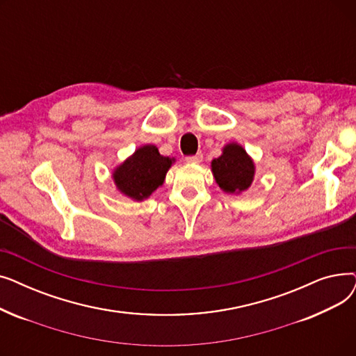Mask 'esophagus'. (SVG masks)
Wrapping results in <instances>:
<instances>
[{
    "label": "esophagus",
    "instance_id": "1",
    "mask_svg": "<svg viewBox=\"0 0 356 356\" xmlns=\"http://www.w3.org/2000/svg\"><path fill=\"white\" fill-rule=\"evenodd\" d=\"M202 159H203V156L199 153V154H196V156L186 157V161H188L189 164H199V163L202 161Z\"/></svg>",
    "mask_w": 356,
    "mask_h": 356
}]
</instances>
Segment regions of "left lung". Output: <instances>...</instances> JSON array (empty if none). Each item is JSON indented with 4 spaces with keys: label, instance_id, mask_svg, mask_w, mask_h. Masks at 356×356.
Wrapping results in <instances>:
<instances>
[{
    "label": "left lung",
    "instance_id": "obj_1",
    "mask_svg": "<svg viewBox=\"0 0 356 356\" xmlns=\"http://www.w3.org/2000/svg\"><path fill=\"white\" fill-rule=\"evenodd\" d=\"M211 168L219 188L231 195L245 192L255 176L254 160L238 143L223 147L222 154L212 160Z\"/></svg>",
    "mask_w": 356,
    "mask_h": 356
}]
</instances>
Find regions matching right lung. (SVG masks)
<instances>
[{
  "mask_svg": "<svg viewBox=\"0 0 356 356\" xmlns=\"http://www.w3.org/2000/svg\"><path fill=\"white\" fill-rule=\"evenodd\" d=\"M175 159L164 157L153 144L138 147L112 172L117 189L127 197L141 202L163 186Z\"/></svg>",
  "mask_w": 356,
  "mask_h": 356,
  "instance_id": "add662e5",
  "label": "right lung"
}]
</instances>
